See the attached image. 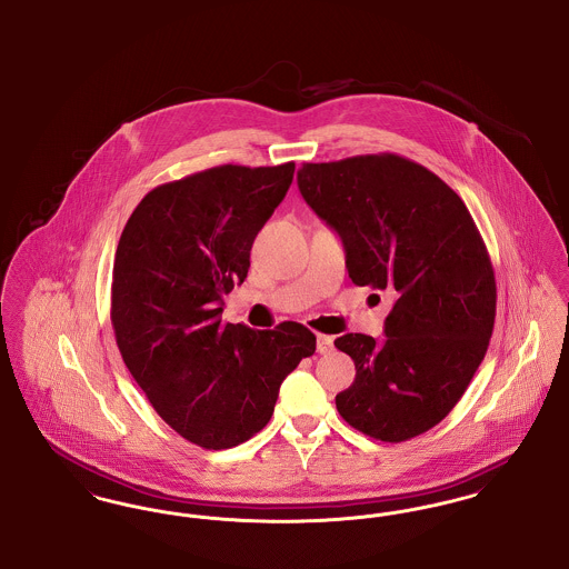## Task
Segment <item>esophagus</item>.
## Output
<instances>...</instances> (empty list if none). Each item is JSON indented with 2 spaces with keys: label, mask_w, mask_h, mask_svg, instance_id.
<instances>
[{
  "label": "esophagus",
  "mask_w": 569,
  "mask_h": 569,
  "mask_svg": "<svg viewBox=\"0 0 569 569\" xmlns=\"http://www.w3.org/2000/svg\"><path fill=\"white\" fill-rule=\"evenodd\" d=\"M332 350V337L318 335V353H328Z\"/></svg>",
  "instance_id": "esophagus-1"
}]
</instances>
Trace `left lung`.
Returning <instances> with one entry per match:
<instances>
[{
	"mask_svg": "<svg viewBox=\"0 0 569 569\" xmlns=\"http://www.w3.org/2000/svg\"><path fill=\"white\" fill-rule=\"evenodd\" d=\"M297 181L339 234L353 283L395 297L381 341H335L356 365L339 413L390 443L433 429L465 395L495 326V272L473 217L437 174L395 153L302 163Z\"/></svg>",
	"mask_w": 569,
	"mask_h": 569,
	"instance_id": "1",
	"label": "left lung"
}]
</instances>
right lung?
Wrapping results in <instances>:
<instances>
[{
    "label": "right lung",
    "instance_id": "right-lung-1",
    "mask_svg": "<svg viewBox=\"0 0 569 569\" xmlns=\"http://www.w3.org/2000/svg\"><path fill=\"white\" fill-rule=\"evenodd\" d=\"M295 162L216 166L149 191L112 264L110 320L126 367L163 422L207 450L271 420L279 386L316 352L298 322L253 330L221 320L253 239L286 198Z\"/></svg>",
    "mask_w": 569,
    "mask_h": 569
}]
</instances>
